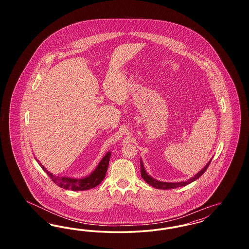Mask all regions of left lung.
<instances>
[{
    "label": "left lung",
    "instance_id": "8db88e82",
    "mask_svg": "<svg viewBox=\"0 0 249 249\" xmlns=\"http://www.w3.org/2000/svg\"><path fill=\"white\" fill-rule=\"evenodd\" d=\"M211 160H210L206 163V165L204 166L198 174H196L194 177H192V178H190V179L187 180V181H181V182H162V181H159V180L155 179V178H152V177H150V176L146 173L145 168H144L143 163H142V160H140V164H141V176H142V179H143L148 185L152 186L155 189H159V190H172V189H177V188H180V187H184V186H186V185H189L190 183H192L193 181L197 180V179L200 178L201 175L206 171V169H207V167L210 164Z\"/></svg>",
    "mask_w": 249,
    "mask_h": 249
}]
</instances>
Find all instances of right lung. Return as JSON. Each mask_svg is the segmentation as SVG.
<instances>
[{"instance_id": "right-lung-1", "label": "right lung", "mask_w": 249, "mask_h": 249, "mask_svg": "<svg viewBox=\"0 0 249 249\" xmlns=\"http://www.w3.org/2000/svg\"><path fill=\"white\" fill-rule=\"evenodd\" d=\"M111 152L108 151L107 154L103 157L101 161L96 166L94 171H92L89 176L85 178H69V177H59L53 175L52 173L48 172V169L45 168V166L42 165L41 162L36 158L37 162L41 168L47 173L48 177L51 178V180L60 188L64 190H72V191H80V190H87L93 189L100 185V183L104 180L107 174V168L110 160Z\"/></svg>"}]
</instances>
